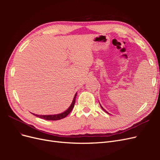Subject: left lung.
<instances>
[{
	"label": "left lung",
	"mask_w": 160,
	"mask_h": 160,
	"mask_svg": "<svg viewBox=\"0 0 160 160\" xmlns=\"http://www.w3.org/2000/svg\"><path fill=\"white\" fill-rule=\"evenodd\" d=\"M99 104H100V103H99ZM100 106H101V108H102V109H103V111H105V112H106V113H108V111H106V110H105V109H103V107H102V106H101V104H100Z\"/></svg>",
	"instance_id": "obj_1"
}]
</instances>
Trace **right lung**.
<instances>
[{"label":"right lung","mask_w":160,"mask_h":160,"mask_svg":"<svg viewBox=\"0 0 160 160\" xmlns=\"http://www.w3.org/2000/svg\"><path fill=\"white\" fill-rule=\"evenodd\" d=\"M76 96H77V93L75 94L73 100H72V102L71 103V105H70V107L67 109L64 112H62V113L60 114H57V115H36V114H33L35 115V116L38 118H40L41 119H44L46 120H52V121H55V120H59L61 119L62 118H65V117H67V115H68L71 111H72V109H73L74 108V105H75V98H76Z\"/></svg>","instance_id":"add662e5"}]
</instances>
